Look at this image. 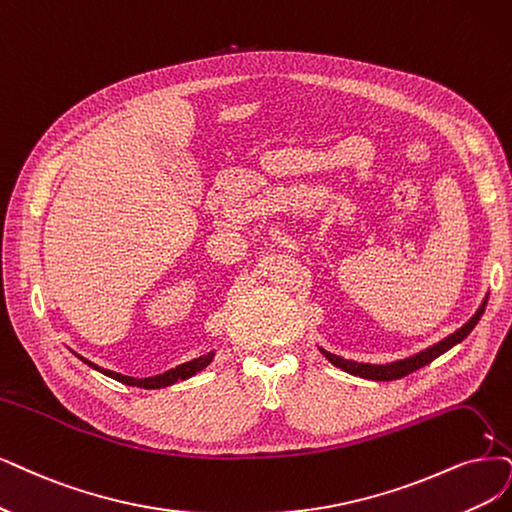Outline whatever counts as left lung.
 Wrapping results in <instances>:
<instances>
[{
  "instance_id": "obj_1",
  "label": "left lung",
  "mask_w": 512,
  "mask_h": 512,
  "mask_svg": "<svg viewBox=\"0 0 512 512\" xmlns=\"http://www.w3.org/2000/svg\"><path fill=\"white\" fill-rule=\"evenodd\" d=\"M487 297L483 299V304L479 306V310L472 314V318L468 320L466 325H462L458 331H453L451 335H447L445 339H441V342H437L434 346L413 354V356H407V358H401V361H394V363H386V365H371V363H356V361H348V358H342L337 354H331L323 348H318L320 354H323L327 361L335 367H339L342 371L350 373V375H358V377H365V380H375V382H392V380H401V377L418 371L420 367L432 363L434 358L441 356L443 352H447L449 348H453L456 344H460L462 339L475 329V325L481 320L483 312H485V306H487Z\"/></svg>"
}]
</instances>
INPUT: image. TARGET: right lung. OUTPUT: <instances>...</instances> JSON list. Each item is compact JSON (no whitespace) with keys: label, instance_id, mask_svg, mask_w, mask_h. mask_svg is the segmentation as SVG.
Masks as SVG:
<instances>
[{"label":"right lung","instance_id":"add662e5","mask_svg":"<svg viewBox=\"0 0 512 512\" xmlns=\"http://www.w3.org/2000/svg\"><path fill=\"white\" fill-rule=\"evenodd\" d=\"M213 358H215V352H208V354H204V356H198V358H194V361L183 363V365H179V367H175V369H168V371H164V373H160V375H154V377H145V380H137V377L122 375V373L109 371V369H101L99 365H94V363L86 361V358H82V356H80V361H84L88 367L97 369V371H101L103 375H107V377H113V380H118V382H122V384H126V386H137V388H145V390H156V388H166V386H173V384H177V382H181V380H187V377L196 375L198 371H202L204 367L211 365Z\"/></svg>","mask_w":512,"mask_h":512}]
</instances>
